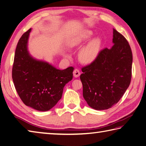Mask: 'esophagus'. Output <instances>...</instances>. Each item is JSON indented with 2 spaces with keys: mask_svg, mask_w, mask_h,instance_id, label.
Wrapping results in <instances>:
<instances>
[{
  "mask_svg": "<svg viewBox=\"0 0 146 146\" xmlns=\"http://www.w3.org/2000/svg\"><path fill=\"white\" fill-rule=\"evenodd\" d=\"M80 75V71L78 69H75L73 71V76L75 77V78H78V77Z\"/></svg>",
  "mask_w": 146,
  "mask_h": 146,
  "instance_id": "obj_1",
  "label": "esophagus"
}]
</instances>
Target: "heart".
I'll list each match as a JSON object with an SVG mask.
<instances>
[{
  "label": "heart",
  "instance_id": "obj_1",
  "mask_svg": "<svg viewBox=\"0 0 146 146\" xmlns=\"http://www.w3.org/2000/svg\"><path fill=\"white\" fill-rule=\"evenodd\" d=\"M93 36L92 31L86 30L80 34L76 38L73 39L70 42L71 47H76L80 46L83 43L86 42L90 39ZM102 45V41L99 38H96L90 42L85 46L79 54V58L80 61L84 63H90L94 61L97 58L100 50Z\"/></svg>",
  "mask_w": 146,
  "mask_h": 146
}]
</instances>
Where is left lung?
I'll return each mask as SVG.
<instances>
[{"mask_svg": "<svg viewBox=\"0 0 146 146\" xmlns=\"http://www.w3.org/2000/svg\"><path fill=\"white\" fill-rule=\"evenodd\" d=\"M113 45L99 52L80 75L83 96L95 110H106L117 104L131 83L132 53L128 41L113 29Z\"/></svg>", "mask_w": 146, "mask_h": 146, "instance_id": "1", "label": "left lung"}]
</instances>
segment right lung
Here are the masks:
<instances>
[{"mask_svg": "<svg viewBox=\"0 0 146 146\" xmlns=\"http://www.w3.org/2000/svg\"><path fill=\"white\" fill-rule=\"evenodd\" d=\"M29 29L19 40L12 76L15 90L27 106L48 111L60 100L65 85L73 78V67L60 70L33 58L27 50Z\"/></svg>", "mask_w": 146, "mask_h": 146, "instance_id": "add662e5", "label": "right lung"}]
</instances>
